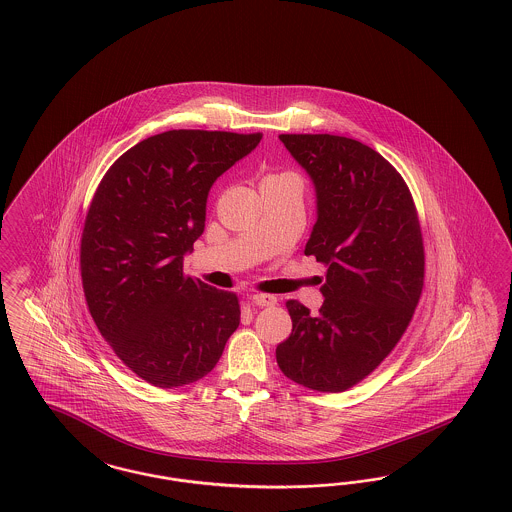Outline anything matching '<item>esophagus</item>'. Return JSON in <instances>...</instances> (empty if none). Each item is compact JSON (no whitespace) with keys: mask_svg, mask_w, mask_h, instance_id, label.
<instances>
[{"mask_svg":"<svg viewBox=\"0 0 512 512\" xmlns=\"http://www.w3.org/2000/svg\"><path fill=\"white\" fill-rule=\"evenodd\" d=\"M249 299H251L253 304H257V306H274L278 302L274 295H265V293H255Z\"/></svg>","mask_w":512,"mask_h":512,"instance_id":"1","label":"esophagus"}]
</instances>
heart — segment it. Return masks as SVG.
I'll use <instances>...</instances> for the list:
<instances>
[{"instance_id": "obj_1", "label": "heart", "mask_w": 512, "mask_h": 512, "mask_svg": "<svg viewBox=\"0 0 512 512\" xmlns=\"http://www.w3.org/2000/svg\"><path fill=\"white\" fill-rule=\"evenodd\" d=\"M280 176H282V174H280Z\"/></svg>"}]
</instances>
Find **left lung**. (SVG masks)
Wrapping results in <instances>:
<instances>
[{
    "label": "left lung",
    "instance_id": "obj_1",
    "mask_svg": "<svg viewBox=\"0 0 512 512\" xmlns=\"http://www.w3.org/2000/svg\"><path fill=\"white\" fill-rule=\"evenodd\" d=\"M280 140L316 185L318 221L304 255L327 272L318 314L285 302L293 331L276 359L300 386L340 393L378 369L412 321L425 274L422 227L405 179L369 145L331 134Z\"/></svg>",
    "mask_w": 512,
    "mask_h": 512
}]
</instances>
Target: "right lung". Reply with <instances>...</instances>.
<instances>
[{"instance_id": "1", "label": "right lung", "mask_w": 512, "mask_h": 512, "mask_svg": "<svg viewBox=\"0 0 512 512\" xmlns=\"http://www.w3.org/2000/svg\"><path fill=\"white\" fill-rule=\"evenodd\" d=\"M261 132L168 130L130 147L102 177L81 234L90 316L111 350L155 388L212 372L240 325V300L183 272L213 181Z\"/></svg>"}]
</instances>
